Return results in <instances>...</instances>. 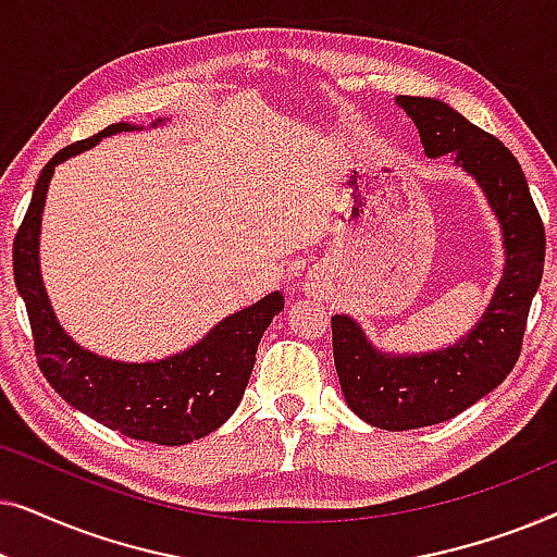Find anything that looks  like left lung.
Returning <instances> with one entry per match:
<instances>
[{
    "instance_id": "left-lung-1",
    "label": "left lung",
    "mask_w": 557,
    "mask_h": 557,
    "mask_svg": "<svg viewBox=\"0 0 557 557\" xmlns=\"http://www.w3.org/2000/svg\"><path fill=\"white\" fill-rule=\"evenodd\" d=\"M429 157L456 154L484 189L505 238V273L474 330L436 352L387 355L352 317H332V349L347 406L364 423L410 431L459 416L492 393L522 352L524 326L545 263V227L512 151L436 98L398 96Z\"/></svg>"
}]
</instances>
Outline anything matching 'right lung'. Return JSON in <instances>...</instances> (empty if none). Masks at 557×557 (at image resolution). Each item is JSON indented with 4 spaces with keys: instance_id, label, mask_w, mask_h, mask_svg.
Wrapping results in <instances>:
<instances>
[{
    "instance_id": "obj_1",
    "label": "right lung",
    "mask_w": 557,
    "mask_h": 557,
    "mask_svg": "<svg viewBox=\"0 0 557 557\" xmlns=\"http://www.w3.org/2000/svg\"><path fill=\"white\" fill-rule=\"evenodd\" d=\"M162 124V119L151 126ZM111 124L90 139L58 151L42 166L33 202L14 235V284L25 299L37 364L55 393L75 410L128 438L159 446H182L220 429L246 393L256 349L271 319L284 309V294L273 292L225 317L185 352L157 362H121L83 349L58 324L40 276V225L52 172L60 162L96 147L103 136L134 132Z\"/></svg>"
}]
</instances>
